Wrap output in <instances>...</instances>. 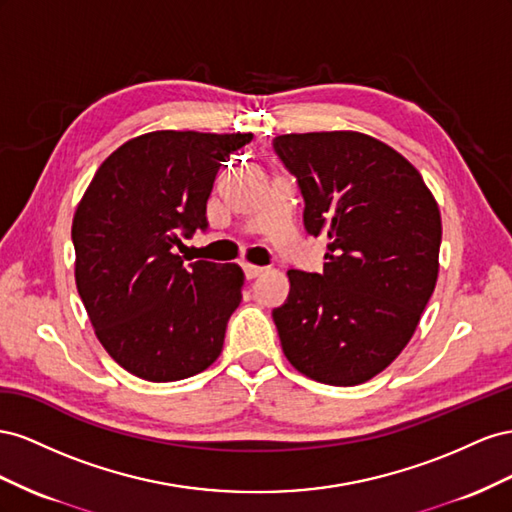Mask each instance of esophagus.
<instances>
[{
  "instance_id": "esophagus-1",
  "label": "esophagus",
  "mask_w": 512,
  "mask_h": 512,
  "mask_svg": "<svg viewBox=\"0 0 512 512\" xmlns=\"http://www.w3.org/2000/svg\"><path fill=\"white\" fill-rule=\"evenodd\" d=\"M242 268H244L246 279H257V276H261V274L266 272V268H261V266H253V264H244Z\"/></svg>"
}]
</instances>
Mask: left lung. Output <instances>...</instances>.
Listing matches in <instances>:
<instances>
[{"mask_svg":"<svg viewBox=\"0 0 512 512\" xmlns=\"http://www.w3.org/2000/svg\"><path fill=\"white\" fill-rule=\"evenodd\" d=\"M274 152L298 178L306 231L330 240L324 272H287L289 298L272 311L283 352L315 382H369L433 294L440 208L410 160L364 133L279 135Z\"/></svg>","mask_w":512,"mask_h":512,"instance_id":"obj_1","label":"left lung"}]
</instances>
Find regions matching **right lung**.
I'll use <instances>...</instances> for the list:
<instances>
[{
	"mask_svg": "<svg viewBox=\"0 0 512 512\" xmlns=\"http://www.w3.org/2000/svg\"><path fill=\"white\" fill-rule=\"evenodd\" d=\"M251 139L154 130L107 156L83 193L72 218L75 281L98 341L128 373L178 382L221 356L244 272L184 266L173 248L208 227L218 167Z\"/></svg>",
	"mask_w": 512,
	"mask_h": 512,
	"instance_id": "add662e5",
	"label": "right lung"
}]
</instances>
